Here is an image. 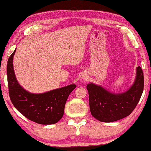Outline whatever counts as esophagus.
<instances>
[{"label":"esophagus","mask_w":151,"mask_h":151,"mask_svg":"<svg viewBox=\"0 0 151 151\" xmlns=\"http://www.w3.org/2000/svg\"><path fill=\"white\" fill-rule=\"evenodd\" d=\"M84 78H86V77H84Z\"/></svg>","instance_id":"esophagus-1"}]
</instances>
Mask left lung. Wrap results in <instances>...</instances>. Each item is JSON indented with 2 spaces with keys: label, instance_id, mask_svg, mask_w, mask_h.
<instances>
[{
  "label": "left lung",
  "instance_id": "1",
  "mask_svg": "<svg viewBox=\"0 0 151 151\" xmlns=\"http://www.w3.org/2000/svg\"><path fill=\"white\" fill-rule=\"evenodd\" d=\"M91 114L104 123L119 121L133 112L140 99L144 89V73L136 68V76L130 88L123 93H112L93 83L87 84Z\"/></svg>",
  "mask_w": 151,
  "mask_h": 151
}]
</instances>
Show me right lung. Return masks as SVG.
Here are the masks:
<instances>
[{
  "instance_id": "add662e5",
  "label": "right lung",
  "mask_w": 151,
  "mask_h": 151,
  "mask_svg": "<svg viewBox=\"0 0 151 151\" xmlns=\"http://www.w3.org/2000/svg\"><path fill=\"white\" fill-rule=\"evenodd\" d=\"M16 50L9 58L6 65L9 94L13 105L26 118L37 123H56L63 117L67 98L76 85L70 84L39 94L26 91L19 84L14 73L13 58Z\"/></svg>"
}]
</instances>
